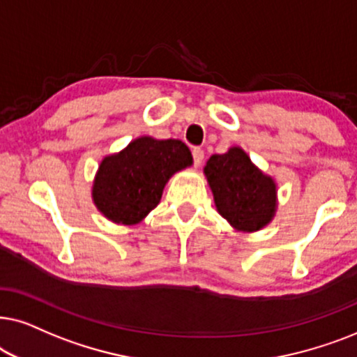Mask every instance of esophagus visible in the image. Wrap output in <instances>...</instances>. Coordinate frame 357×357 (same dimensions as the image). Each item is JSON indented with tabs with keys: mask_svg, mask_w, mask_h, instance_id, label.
<instances>
[{
	"mask_svg": "<svg viewBox=\"0 0 357 357\" xmlns=\"http://www.w3.org/2000/svg\"><path fill=\"white\" fill-rule=\"evenodd\" d=\"M192 158H194V166H201L204 160V150L192 149Z\"/></svg>",
	"mask_w": 357,
	"mask_h": 357,
	"instance_id": "34e87169",
	"label": "esophagus"
}]
</instances>
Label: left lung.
Listing matches in <instances>:
<instances>
[{
  "label": "left lung",
  "instance_id": "1",
  "mask_svg": "<svg viewBox=\"0 0 357 357\" xmlns=\"http://www.w3.org/2000/svg\"><path fill=\"white\" fill-rule=\"evenodd\" d=\"M217 212L238 231H258L278 211V186L240 146L212 155L204 166Z\"/></svg>",
  "mask_w": 357,
  "mask_h": 357
}]
</instances>
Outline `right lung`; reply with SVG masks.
I'll list each match as a JSON object with an SVG mask.
<instances>
[{"mask_svg": "<svg viewBox=\"0 0 357 357\" xmlns=\"http://www.w3.org/2000/svg\"><path fill=\"white\" fill-rule=\"evenodd\" d=\"M191 165V150L181 140L139 137L104 156L93 181L94 206L114 223L135 225L158 206L171 176Z\"/></svg>", "mask_w": 357, "mask_h": 357, "instance_id": "right-lung-1", "label": "right lung"}]
</instances>
